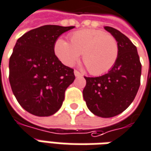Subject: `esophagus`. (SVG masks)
Returning a JSON list of instances; mask_svg holds the SVG:
<instances>
[{
  "label": "esophagus",
  "mask_w": 151,
  "mask_h": 151,
  "mask_svg": "<svg viewBox=\"0 0 151 151\" xmlns=\"http://www.w3.org/2000/svg\"><path fill=\"white\" fill-rule=\"evenodd\" d=\"M74 75H75V77H77V78H78V77H82V74H81L78 71H77V70H74Z\"/></svg>",
  "instance_id": "34e87169"
}]
</instances>
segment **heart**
<instances>
[{"label": "heart", "instance_id": "obj_1", "mask_svg": "<svg viewBox=\"0 0 151 151\" xmlns=\"http://www.w3.org/2000/svg\"><path fill=\"white\" fill-rule=\"evenodd\" d=\"M70 43L62 38L55 41L54 50L56 57L67 66H72L83 54V61L92 75L109 71L119 55V45L110 34L101 30L84 29L73 32Z\"/></svg>", "mask_w": 151, "mask_h": 151}]
</instances>
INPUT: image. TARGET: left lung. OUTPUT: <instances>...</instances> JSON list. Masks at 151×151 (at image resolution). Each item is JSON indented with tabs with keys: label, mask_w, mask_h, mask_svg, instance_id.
Returning <instances> with one entry per match:
<instances>
[{
	"label": "left lung",
	"mask_w": 151,
	"mask_h": 151,
	"mask_svg": "<svg viewBox=\"0 0 151 151\" xmlns=\"http://www.w3.org/2000/svg\"><path fill=\"white\" fill-rule=\"evenodd\" d=\"M104 28L118 42V59L107 73L96 78L85 77L86 84L83 93L91 112L101 118H111L123 112L136 97L141 83L142 65L137 47L128 37L115 28Z\"/></svg>",
	"instance_id": "8db88e82"
}]
</instances>
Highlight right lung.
<instances>
[{"instance_id":"obj_1","label":"right lung","mask_w":151,"mask_h":151,"mask_svg":"<svg viewBox=\"0 0 151 151\" xmlns=\"http://www.w3.org/2000/svg\"><path fill=\"white\" fill-rule=\"evenodd\" d=\"M74 26L44 25L18 39L9 58V80L14 96L32 114H55L65 100V90L75 79L73 69L55 55L59 37Z\"/></svg>"}]
</instances>
